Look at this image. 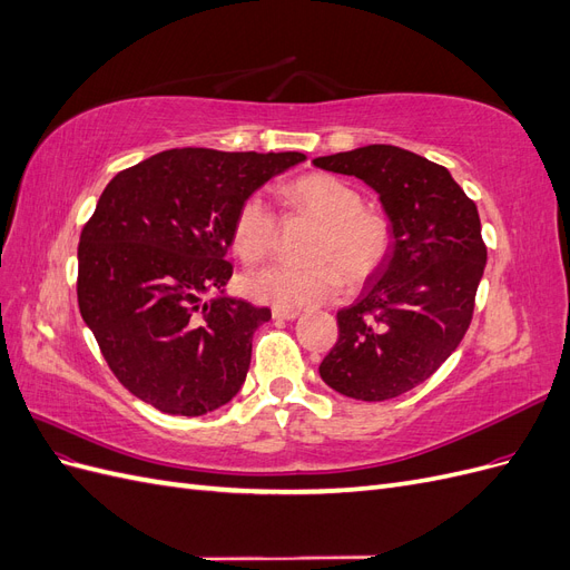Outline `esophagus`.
Wrapping results in <instances>:
<instances>
[{
    "label": "esophagus",
    "mask_w": 570,
    "mask_h": 570,
    "mask_svg": "<svg viewBox=\"0 0 570 570\" xmlns=\"http://www.w3.org/2000/svg\"><path fill=\"white\" fill-rule=\"evenodd\" d=\"M297 316H299L297 308H281V306H273V318H278V321H292V318H297Z\"/></svg>",
    "instance_id": "obj_1"
}]
</instances>
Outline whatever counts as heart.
<instances>
[{
  "mask_svg": "<svg viewBox=\"0 0 570 570\" xmlns=\"http://www.w3.org/2000/svg\"><path fill=\"white\" fill-rule=\"evenodd\" d=\"M285 202L321 223L308 256L312 266H266L247 273L243 292L281 308L308 306L333 299L342 289V273L350 283H364L385 266L392 254V223L381 212L366 209L364 197L350 183L312 174L289 183ZM278 243V216L262 195H249L235 212L230 247L245 264H258Z\"/></svg>",
  "mask_w": 570,
  "mask_h": 570,
  "instance_id": "obj_1",
  "label": "heart"
}]
</instances>
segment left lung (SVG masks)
Segmentation results:
<instances>
[{"label": "left lung", "mask_w": 570, "mask_h": 570, "mask_svg": "<svg viewBox=\"0 0 570 570\" xmlns=\"http://www.w3.org/2000/svg\"><path fill=\"white\" fill-rule=\"evenodd\" d=\"M373 187L394 245L361 297L337 312L340 335L321 361L325 385L385 402L428 381L469 331L488 247L480 216L450 170L392 145L314 159Z\"/></svg>", "instance_id": "obj_1"}]
</instances>
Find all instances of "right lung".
I'll list each match as a JSON object with an SVG mask.
<instances>
[{"instance_id": "1", "label": "right lung", "mask_w": 570, "mask_h": 570, "mask_svg": "<svg viewBox=\"0 0 570 570\" xmlns=\"http://www.w3.org/2000/svg\"><path fill=\"white\" fill-rule=\"evenodd\" d=\"M299 151L166 149L105 187L78 245V306L118 383L170 416L243 387L271 308L226 295L235 212Z\"/></svg>"}]
</instances>
